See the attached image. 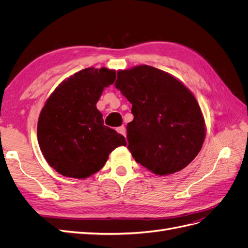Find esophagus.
Returning a JSON list of instances; mask_svg holds the SVG:
<instances>
[{
    "mask_svg": "<svg viewBox=\"0 0 248 248\" xmlns=\"http://www.w3.org/2000/svg\"><path fill=\"white\" fill-rule=\"evenodd\" d=\"M117 131L120 133V134H122V136H126V129H125V127L124 126H121V127H118L117 128Z\"/></svg>",
    "mask_w": 248,
    "mask_h": 248,
    "instance_id": "34e87169",
    "label": "esophagus"
}]
</instances>
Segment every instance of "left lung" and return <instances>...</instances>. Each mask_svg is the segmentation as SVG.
Wrapping results in <instances>:
<instances>
[{
  "label": "left lung",
  "instance_id": "obj_1",
  "mask_svg": "<svg viewBox=\"0 0 248 248\" xmlns=\"http://www.w3.org/2000/svg\"><path fill=\"white\" fill-rule=\"evenodd\" d=\"M115 86L132 104L127 148L137 162L168 176L196 158L206 136L205 121L196 97L181 81L140 65L118 71Z\"/></svg>",
  "mask_w": 248,
  "mask_h": 248
}]
</instances>
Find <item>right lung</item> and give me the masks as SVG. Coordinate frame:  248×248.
<instances>
[{
	"label": "right lung",
	"instance_id": "add662e5",
	"mask_svg": "<svg viewBox=\"0 0 248 248\" xmlns=\"http://www.w3.org/2000/svg\"><path fill=\"white\" fill-rule=\"evenodd\" d=\"M116 71L82 69L62 81L41 109L37 138L44 158L59 174L85 179L100 170L109 153L126 146L125 138L103 124L97 109Z\"/></svg>",
	"mask_w": 248,
	"mask_h": 248
}]
</instances>
